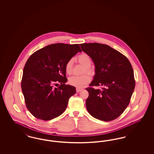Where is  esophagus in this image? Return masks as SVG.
Returning a JSON list of instances; mask_svg holds the SVG:
<instances>
[{"label":"esophagus","mask_w":154,"mask_h":154,"mask_svg":"<svg viewBox=\"0 0 154 154\" xmlns=\"http://www.w3.org/2000/svg\"><path fill=\"white\" fill-rule=\"evenodd\" d=\"M82 90V89H81V88H76V92H77V93L80 92H81Z\"/></svg>","instance_id":"esophagus-1"}]
</instances>
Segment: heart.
Returning a JSON list of instances; mask_svg holds the SVG:
<instances>
[{
  "instance_id": "1",
  "label": "heart",
  "mask_w": 154,
  "mask_h": 154,
  "mask_svg": "<svg viewBox=\"0 0 154 154\" xmlns=\"http://www.w3.org/2000/svg\"><path fill=\"white\" fill-rule=\"evenodd\" d=\"M77 61L84 66H85V72H87L89 73L92 72V69L90 66L92 63L91 57L86 53H82L77 57ZM73 59L69 60L65 66V72L67 74H70L73 72ZM91 81V78L88 74H84L82 75H73L69 78V83L75 86L77 88H81L86 86Z\"/></svg>"
}]
</instances>
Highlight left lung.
I'll use <instances>...</instances> for the list:
<instances>
[{"instance_id":"left-lung-1","label":"left lung","mask_w":154,"mask_h":154,"mask_svg":"<svg viewBox=\"0 0 154 154\" xmlns=\"http://www.w3.org/2000/svg\"><path fill=\"white\" fill-rule=\"evenodd\" d=\"M80 46L95 65L94 80L86 88L88 112L101 121L114 120L126 109L134 89L132 65L124 55L106 44L90 43ZM98 86H102V89L93 87Z\"/></svg>"}]
</instances>
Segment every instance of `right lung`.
I'll return each instance as SVG.
<instances>
[{
	"mask_svg": "<svg viewBox=\"0 0 154 154\" xmlns=\"http://www.w3.org/2000/svg\"><path fill=\"white\" fill-rule=\"evenodd\" d=\"M79 44L48 45L32 54L23 70L21 88L30 112L38 119L48 121L66 110L75 88L66 85L65 66L78 52ZM60 85L56 88L57 84Z\"/></svg>",
	"mask_w": 154,
	"mask_h": 154,
	"instance_id": "right-lung-1",
	"label": "right lung"
}]
</instances>
